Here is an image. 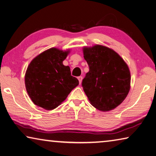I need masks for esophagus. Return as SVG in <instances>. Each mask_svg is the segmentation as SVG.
<instances>
[{
	"label": "esophagus",
	"mask_w": 156,
	"mask_h": 156,
	"mask_svg": "<svg viewBox=\"0 0 156 156\" xmlns=\"http://www.w3.org/2000/svg\"><path fill=\"white\" fill-rule=\"evenodd\" d=\"M82 80H83V77L81 76H78V80H79V81H80V84H81V81H82Z\"/></svg>",
	"instance_id": "1"
}]
</instances>
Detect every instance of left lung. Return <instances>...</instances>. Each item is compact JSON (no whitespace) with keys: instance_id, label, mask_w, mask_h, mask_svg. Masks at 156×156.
<instances>
[{"instance_id":"8db88e82","label":"left lung","mask_w":156,"mask_h":156,"mask_svg":"<svg viewBox=\"0 0 156 156\" xmlns=\"http://www.w3.org/2000/svg\"><path fill=\"white\" fill-rule=\"evenodd\" d=\"M89 66L82 86L92 106L100 111H112L122 103L131 88L128 65L111 48L101 45L83 47Z\"/></svg>"}]
</instances>
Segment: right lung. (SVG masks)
Wrapping results in <instances>:
<instances>
[{"mask_svg":"<svg viewBox=\"0 0 156 156\" xmlns=\"http://www.w3.org/2000/svg\"><path fill=\"white\" fill-rule=\"evenodd\" d=\"M70 50L51 48L37 55L27 66L25 84L35 105L51 111L67 98L79 81L71 75L69 66L63 64Z\"/></svg>","mask_w":156,"mask_h":156,"instance_id":"obj_1","label":"right lung"}]
</instances>
